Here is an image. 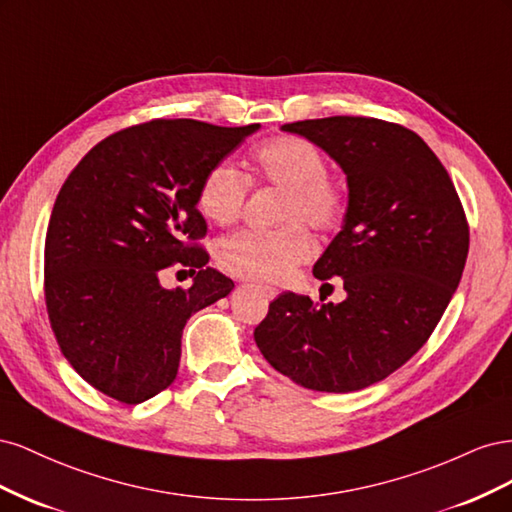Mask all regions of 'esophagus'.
I'll list each match as a JSON object with an SVG mask.
<instances>
[{
	"label": "esophagus",
	"instance_id": "obj_1",
	"mask_svg": "<svg viewBox=\"0 0 512 512\" xmlns=\"http://www.w3.org/2000/svg\"><path fill=\"white\" fill-rule=\"evenodd\" d=\"M256 290H258V292L262 294V297H265V299H269V301L277 297V290H275V288H271V286H258Z\"/></svg>",
	"mask_w": 512,
	"mask_h": 512
}]
</instances>
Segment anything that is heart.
Here are the masks:
<instances>
[{"label": "heart", "mask_w": 512, "mask_h": 512, "mask_svg": "<svg viewBox=\"0 0 512 512\" xmlns=\"http://www.w3.org/2000/svg\"><path fill=\"white\" fill-rule=\"evenodd\" d=\"M252 179L284 190L277 230H239L218 247L220 267L252 282H284L292 269L314 256L305 222L329 230L342 215V194L327 177L316 145L299 136H275L252 153ZM250 181L230 162H215L200 181L198 209L207 220L228 226L241 211Z\"/></svg>", "instance_id": "heart-1"}]
</instances>
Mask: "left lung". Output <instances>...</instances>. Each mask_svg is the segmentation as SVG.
<instances>
[{
  "instance_id": "left-lung-1",
  "label": "left lung",
  "mask_w": 512,
  "mask_h": 512,
  "mask_svg": "<svg viewBox=\"0 0 512 512\" xmlns=\"http://www.w3.org/2000/svg\"><path fill=\"white\" fill-rule=\"evenodd\" d=\"M282 130L346 173L344 226L314 265L322 282L342 277L346 301L284 292L256 327V346L305 389L359 391L391 376L436 329L466 267V213L436 153L404 126L324 117Z\"/></svg>"
}]
</instances>
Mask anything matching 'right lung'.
<instances>
[{"label": "right lung", "mask_w": 512, "mask_h": 512, "mask_svg": "<svg viewBox=\"0 0 512 512\" xmlns=\"http://www.w3.org/2000/svg\"><path fill=\"white\" fill-rule=\"evenodd\" d=\"M258 128L153 119L104 138L61 185L44 243L46 312L100 393L134 406L168 389L185 322L235 288L194 243L207 232L198 188ZM175 264L193 271L190 289L159 284Z\"/></svg>", "instance_id": "add662e5"}]
</instances>
